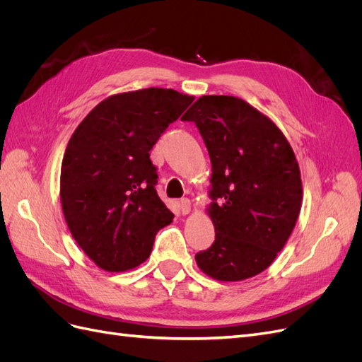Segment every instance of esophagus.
<instances>
[{
    "label": "esophagus",
    "mask_w": 362,
    "mask_h": 362,
    "mask_svg": "<svg viewBox=\"0 0 362 362\" xmlns=\"http://www.w3.org/2000/svg\"><path fill=\"white\" fill-rule=\"evenodd\" d=\"M190 210H192L190 199H187V198H182V199L180 201V211H181L182 214H189V213H190Z\"/></svg>",
    "instance_id": "1"
}]
</instances>
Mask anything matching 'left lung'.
<instances>
[{
    "instance_id": "1",
    "label": "left lung",
    "mask_w": 362,
    "mask_h": 362,
    "mask_svg": "<svg viewBox=\"0 0 362 362\" xmlns=\"http://www.w3.org/2000/svg\"><path fill=\"white\" fill-rule=\"evenodd\" d=\"M194 122L211 160L216 240L196 254L205 275L243 281L286 246L302 206L298 160L282 131L235 96L205 95L182 116Z\"/></svg>"
}]
</instances>
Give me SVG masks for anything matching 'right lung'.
I'll return each instance as SVG.
<instances>
[{"label":"right lung","instance_id":"obj_1","mask_svg":"<svg viewBox=\"0 0 362 362\" xmlns=\"http://www.w3.org/2000/svg\"><path fill=\"white\" fill-rule=\"evenodd\" d=\"M193 100L160 87L117 93L74 131L62 161V208L75 242L98 267H137L172 222L149 151Z\"/></svg>","mask_w":362,"mask_h":362}]
</instances>
